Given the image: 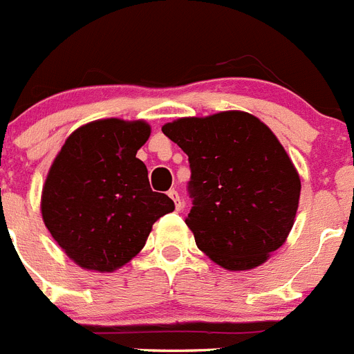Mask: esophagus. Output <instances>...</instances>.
I'll return each mask as SVG.
<instances>
[{"mask_svg":"<svg viewBox=\"0 0 354 354\" xmlns=\"http://www.w3.org/2000/svg\"><path fill=\"white\" fill-rule=\"evenodd\" d=\"M168 196H170V198L174 200L175 209H177V211H180V209H183V200H180L179 193L175 192V189H170V192H168Z\"/></svg>","mask_w":354,"mask_h":354,"instance_id":"1","label":"esophagus"}]
</instances>
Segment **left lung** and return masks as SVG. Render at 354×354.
I'll list each match as a JSON object with an SVG mask.
<instances>
[{
	"mask_svg": "<svg viewBox=\"0 0 354 354\" xmlns=\"http://www.w3.org/2000/svg\"><path fill=\"white\" fill-rule=\"evenodd\" d=\"M162 133L187 154L196 246L228 271L268 261L286 243L301 183L273 131L245 111L168 122Z\"/></svg>",
	"mask_w": 354,
	"mask_h": 354,
	"instance_id": "8db88e82",
	"label": "left lung"
}]
</instances>
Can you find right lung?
<instances>
[{"instance_id":"obj_1","label":"right lung","mask_w":354,"mask_h":354,"mask_svg":"<svg viewBox=\"0 0 354 354\" xmlns=\"http://www.w3.org/2000/svg\"><path fill=\"white\" fill-rule=\"evenodd\" d=\"M143 120L104 118L65 140L42 187V220L68 259L90 271L111 273L145 246L152 225L175 209L150 189L136 158L149 140Z\"/></svg>"}]
</instances>
